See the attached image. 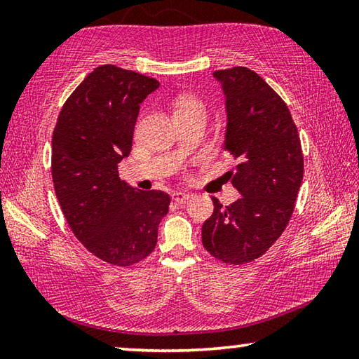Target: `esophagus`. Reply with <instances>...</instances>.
<instances>
[{"mask_svg": "<svg viewBox=\"0 0 359 359\" xmlns=\"http://www.w3.org/2000/svg\"><path fill=\"white\" fill-rule=\"evenodd\" d=\"M172 199L177 204H185L188 199H190V194L188 193H184V191H174L172 193Z\"/></svg>", "mask_w": 359, "mask_h": 359, "instance_id": "esophagus-1", "label": "esophagus"}]
</instances>
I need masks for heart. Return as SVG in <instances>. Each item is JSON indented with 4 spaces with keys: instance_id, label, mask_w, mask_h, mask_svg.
Segmentation results:
<instances>
[{
    "instance_id": "1",
    "label": "heart",
    "mask_w": 359,
    "mask_h": 359,
    "mask_svg": "<svg viewBox=\"0 0 359 359\" xmlns=\"http://www.w3.org/2000/svg\"><path fill=\"white\" fill-rule=\"evenodd\" d=\"M190 109H203V111H204L203 104L198 100L190 98V96H185V98L179 100L175 112H177V111H190Z\"/></svg>"
}]
</instances>
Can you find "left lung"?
<instances>
[{
    "mask_svg": "<svg viewBox=\"0 0 359 359\" xmlns=\"http://www.w3.org/2000/svg\"><path fill=\"white\" fill-rule=\"evenodd\" d=\"M226 109L223 150L238 160L228 175L238 201H214L203 224V245L226 264L259 258L280 238L293 214L304 158L299 135L287 104L263 77L244 66L214 72Z\"/></svg>",
    "mask_w": 359,
    "mask_h": 359,
    "instance_id": "1",
    "label": "left lung"
}]
</instances>
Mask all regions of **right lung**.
Masks as SVG:
<instances>
[{"instance_id": "add662e5", "label": "right lung", "mask_w": 359, "mask_h": 359, "mask_svg": "<svg viewBox=\"0 0 359 359\" xmlns=\"http://www.w3.org/2000/svg\"><path fill=\"white\" fill-rule=\"evenodd\" d=\"M155 79L102 65L65 102L52 136V177L65 218L88 252L131 266L154 252L171 198L118 177L130 155L141 102Z\"/></svg>"}]
</instances>
